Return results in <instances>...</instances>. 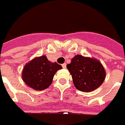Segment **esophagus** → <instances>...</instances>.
<instances>
[{"mask_svg": "<svg viewBox=\"0 0 125 125\" xmlns=\"http://www.w3.org/2000/svg\"><path fill=\"white\" fill-rule=\"evenodd\" d=\"M62 67H63V68H66V64H65V63L62 64Z\"/></svg>", "mask_w": 125, "mask_h": 125, "instance_id": "34e87169", "label": "esophagus"}]
</instances>
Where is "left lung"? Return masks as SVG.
Wrapping results in <instances>:
<instances>
[{"mask_svg": "<svg viewBox=\"0 0 125 125\" xmlns=\"http://www.w3.org/2000/svg\"><path fill=\"white\" fill-rule=\"evenodd\" d=\"M73 84L80 91L90 93L102 85L106 77L102 63L94 58L77 55L67 65Z\"/></svg>", "mask_w": 125, "mask_h": 125, "instance_id": "1", "label": "left lung"}]
</instances>
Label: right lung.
I'll list each match as a JSON object with an SVG mask.
<instances>
[{"label":"right lung","mask_w":125,"mask_h":125,"mask_svg":"<svg viewBox=\"0 0 125 125\" xmlns=\"http://www.w3.org/2000/svg\"><path fill=\"white\" fill-rule=\"evenodd\" d=\"M62 67L56 62H52L45 55L33 58L24 66L22 79L28 87L35 90H43L52 84L53 77Z\"/></svg>","instance_id":"obj_1"}]
</instances>
